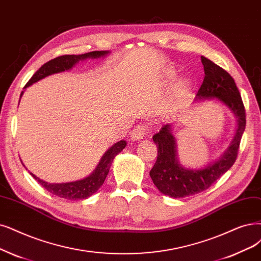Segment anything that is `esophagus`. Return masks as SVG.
Listing matches in <instances>:
<instances>
[{
    "label": "esophagus",
    "mask_w": 261,
    "mask_h": 261,
    "mask_svg": "<svg viewBox=\"0 0 261 261\" xmlns=\"http://www.w3.org/2000/svg\"><path fill=\"white\" fill-rule=\"evenodd\" d=\"M148 131V125L146 123H139L131 131V140H141L146 136Z\"/></svg>",
    "instance_id": "34e87169"
}]
</instances>
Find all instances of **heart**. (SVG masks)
I'll return each mask as SVG.
<instances>
[{"label":"heart","instance_id":"1","mask_svg":"<svg viewBox=\"0 0 261 261\" xmlns=\"http://www.w3.org/2000/svg\"><path fill=\"white\" fill-rule=\"evenodd\" d=\"M186 89H187V85L185 83H180L178 86V91L180 93H184L186 91Z\"/></svg>","mask_w":261,"mask_h":261}]
</instances>
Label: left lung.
Masks as SVG:
<instances>
[{
	"label": "left lung",
	"mask_w": 261,
	"mask_h": 261,
	"mask_svg": "<svg viewBox=\"0 0 261 261\" xmlns=\"http://www.w3.org/2000/svg\"><path fill=\"white\" fill-rule=\"evenodd\" d=\"M201 61L205 75L197 98H217L224 102L238 117V130L225 155L202 170H186L178 165L175 157V140L170 132L169 124H165L158 133L153 134L152 140L158 146V157L149 175L162 194L172 198H184L206 190L232 167L246 125L245 108L232 76L203 56H201Z\"/></svg>",
	"instance_id": "1"
}]
</instances>
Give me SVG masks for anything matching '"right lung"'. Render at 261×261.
Returning a JSON list of instances; mask_svg holds the SVG:
<instances>
[{
    "mask_svg": "<svg viewBox=\"0 0 261 261\" xmlns=\"http://www.w3.org/2000/svg\"><path fill=\"white\" fill-rule=\"evenodd\" d=\"M109 51L101 50V51H90L83 55H63L55 58V59L46 62L43 64L40 69H38L33 76L31 77L29 82L25 84L24 88L32 85L33 83L40 81L44 77L54 74L63 72L65 70H69L71 67L80 60L86 59V58H99L104 55H108ZM127 145L125 141H119L104 153L102 157L98 168L94 170L91 175L86 177L81 180L71 181V182H63V184H49V182L44 181L33 175L32 173L30 174L38 181L40 184L47 189L53 195H56L60 198H64L67 200H83L87 199L93 195L94 192L98 190L101 185L104 182L106 176L109 174V171L111 168V165L113 162L114 157L119 153Z\"/></svg>",
    "mask_w": 261,
    "mask_h": 261,
    "instance_id": "obj_1",
    "label": "right lung"
}]
</instances>
